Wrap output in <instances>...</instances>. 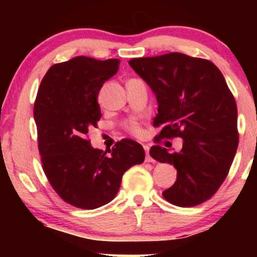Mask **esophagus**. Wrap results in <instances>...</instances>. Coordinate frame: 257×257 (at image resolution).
I'll use <instances>...</instances> for the list:
<instances>
[{"label":"esophagus","instance_id":"1","mask_svg":"<svg viewBox=\"0 0 257 257\" xmlns=\"http://www.w3.org/2000/svg\"><path fill=\"white\" fill-rule=\"evenodd\" d=\"M144 150H145V152H146V159H145V161H146V163H152L153 159L150 157V154H149L150 146L149 145H144Z\"/></svg>","mask_w":257,"mask_h":257}]
</instances>
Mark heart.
I'll return each instance as SVG.
<instances>
[{
    "label": "heart",
    "instance_id": "obj_1",
    "mask_svg": "<svg viewBox=\"0 0 257 257\" xmlns=\"http://www.w3.org/2000/svg\"><path fill=\"white\" fill-rule=\"evenodd\" d=\"M130 131H131L133 135H136V136L142 135V128H140L139 124H137V122H132V124L130 125Z\"/></svg>",
    "mask_w": 257,
    "mask_h": 257
}]
</instances>
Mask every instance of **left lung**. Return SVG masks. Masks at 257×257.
<instances>
[{
    "label": "left lung",
    "instance_id": "8db88e82",
    "mask_svg": "<svg viewBox=\"0 0 257 257\" xmlns=\"http://www.w3.org/2000/svg\"><path fill=\"white\" fill-rule=\"evenodd\" d=\"M131 68L156 94L161 126L156 143L182 138L180 152L159 145L150 154L177 168V181L163 192L172 205L193 207L215 194L226 179L238 145L237 107L219 69L210 61L180 52L133 58Z\"/></svg>",
    "mask_w": 257,
    "mask_h": 257
}]
</instances>
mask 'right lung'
Here are the masks:
<instances>
[{
  "instance_id": "right-lung-1",
  "label": "right lung",
  "mask_w": 257,
  "mask_h": 257,
  "mask_svg": "<svg viewBox=\"0 0 257 257\" xmlns=\"http://www.w3.org/2000/svg\"><path fill=\"white\" fill-rule=\"evenodd\" d=\"M120 61L78 56L58 63L42 79L34 106L38 150L52 188L70 205L94 209L117 195L122 175L144 163L145 151L122 139L112 150L93 149L87 132L101 117L97 97Z\"/></svg>"
}]
</instances>
